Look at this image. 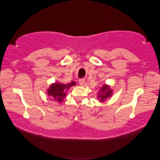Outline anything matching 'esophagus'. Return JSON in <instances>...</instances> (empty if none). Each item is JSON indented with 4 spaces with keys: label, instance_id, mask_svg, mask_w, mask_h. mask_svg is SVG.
I'll return each mask as SVG.
<instances>
[{
    "label": "esophagus",
    "instance_id": "34e87169",
    "mask_svg": "<svg viewBox=\"0 0 160 160\" xmlns=\"http://www.w3.org/2000/svg\"><path fill=\"white\" fill-rule=\"evenodd\" d=\"M84 82H85V80H84V79H80V80H79V84H80V86H84Z\"/></svg>",
    "mask_w": 160,
    "mask_h": 160
}]
</instances>
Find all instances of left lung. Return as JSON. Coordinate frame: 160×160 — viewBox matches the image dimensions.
<instances>
[{"label": "left lung", "instance_id": "left-lung-1", "mask_svg": "<svg viewBox=\"0 0 160 160\" xmlns=\"http://www.w3.org/2000/svg\"><path fill=\"white\" fill-rule=\"evenodd\" d=\"M113 90L109 85L107 84H103L100 87L98 92L97 98L100 102H104L106 100L112 96L113 95Z\"/></svg>", "mask_w": 160, "mask_h": 160}]
</instances>
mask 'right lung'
<instances>
[{
  "label": "right lung",
  "mask_w": 160,
  "mask_h": 160,
  "mask_svg": "<svg viewBox=\"0 0 160 160\" xmlns=\"http://www.w3.org/2000/svg\"><path fill=\"white\" fill-rule=\"evenodd\" d=\"M75 85H76V84L74 81H71V82L67 84L56 82L50 84L49 87L47 90V93L52 98L53 100L61 103L67 96V91L71 87Z\"/></svg>",
  "instance_id": "add662e5"
}]
</instances>
